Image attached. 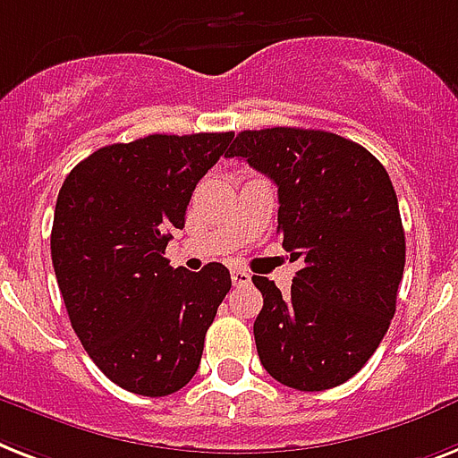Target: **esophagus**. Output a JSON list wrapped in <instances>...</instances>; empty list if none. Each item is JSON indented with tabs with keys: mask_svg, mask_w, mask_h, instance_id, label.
<instances>
[{
	"mask_svg": "<svg viewBox=\"0 0 458 458\" xmlns=\"http://www.w3.org/2000/svg\"><path fill=\"white\" fill-rule=\"evenodd\" d=\"M232 281L233 286H246V284H250V272H246V269H233Z\"/></svg>",
	"mask_w": 458,
	"mask_h": 458,
	"instance_id": "1",
	"label": "esophagus"
}]
</instances>
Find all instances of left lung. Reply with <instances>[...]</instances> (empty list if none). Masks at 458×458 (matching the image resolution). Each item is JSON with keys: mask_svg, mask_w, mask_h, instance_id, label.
Here are the masks:
<instances>
[{"mask_svg": "<svg viewBox=\"0 0 458 458\" xmlns=\"http://www.w3.org/2000/svg\"><path fill=\"white\" fill-rule=\"evenodd\" d=\"M226 156L276 184L284 248L302 262L288 295L252 276L265 298L252 327L262 367L302 393L345 383L386 335L404 274L386 167L350 139L302 127L241 131Z\"/></svg>", "mask_w": 458, "mask_h": 458, "instance_id": "1", "label": "left lung"}]
</instances>
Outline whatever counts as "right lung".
<instances>
[{
    "label": "right lung",
    "instance_id": "obj_1",
    "mask_svg": "<svg viewBox=\"0 0 458 458\" xmlns=\"http://www.w3.org/2000/svg\"><path fill=\"white\" fill-rule=\"evenodd\" d=\"M232 131L148 134L98 148L58 191L51 262L72 331L115 386L165 397L199 371L229 269H172V229Z\"/></svg>",
    "mask_w": 458,
    "mask_h": 458
}]
</instances>
